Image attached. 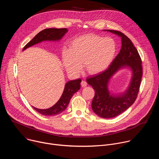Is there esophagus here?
<instances>
[{
	"instance_id": "esophagus-1",
	"label": "esophagus",
	"mask_w": 159,
	"mask_h": 159,
	"mask_svg": "<svg viewBox=\"0 0 159 159\" xmlns=\"http://www.w3.org/2000/svg\"><path fill=\"white\" fill-rule=\"evenodd\" d=\"M87 82L85 81V80H82V82H81V85H82V87H86L87 86Z\"/></svg>"
}]
</instances>
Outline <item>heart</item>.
I'll return each mask as SVG.
<instances>
[{
	"instance_id": "obj_1",
	"label": "heart",
	"mask_w": 159,
	"mask_h": 159,
	"mask_svg": "<svg viewBox=\"0 0 159 159\" xmlns=\"http://www.w3.org/2000/svg\"><path fill=\"white\" fill-rule=\"evenodd\" d=\"M116 52V44L114 39L89 34L72 39L69 50L62 52L63 64L67 71L79 74L81 63L84 69L91 74L104 71L110 65Z\"/></svg>"
}]
</instances>
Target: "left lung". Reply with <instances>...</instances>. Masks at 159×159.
Here are the masks:
<instances>
[{
  "mask_svg": "<svg viewBox=\"0 0 159 159\" xmlns=\"http://www.w3.org/2000/svg\"><path fill=\"white\" fill-rule=\"evenodd\" d=\"M105 31V30H104ZM121 38L120 53L104 72L87 78V82L95 90L92 109L99 116L112 118L128 109L137 98L142 77V60L132 41L120 31L106 30ZM129 67L132 73L127 89L121 94L111 93L108 89L110 78L118 70Z\"/></svg>",
  "mask_w": 159,
  "mask_h": 159,
  "instance_id": "1",
  "label": "left lung"
}]
</instances>
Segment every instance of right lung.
<instances>
[{"label":"right lung","instance_id":"add662e5","mask_svg":"<svg viewBox=\"0 0 159 159\" xmlns=\"http://www.w3.org/2000/svg\"><path fill=\"white\" fill-rule=\"evenodd\" d=\"M67 32L68 30L66 28L45 29L38 33L28 43L26 44L23 48V51L28 48L44 41H59ZM81 81V79H79L66 82L61 98L52 107L46 109H38L34 107H33L44 116H55L60 114L66 109L73 95L80 89V84Z\"/></svg>","mask_w":159,"mask_h":159}]
</instances>
